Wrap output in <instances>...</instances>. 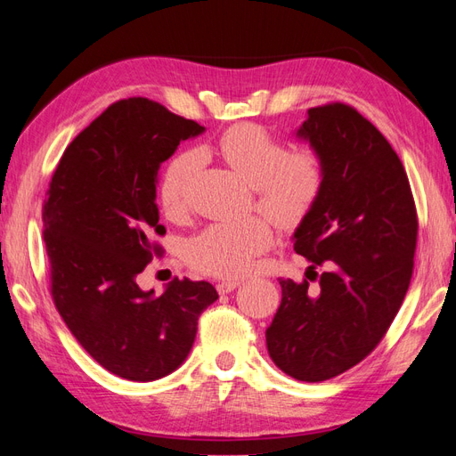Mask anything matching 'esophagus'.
Segmentation results:
<instances>
[{
	"instance_id": "34e87169",
	"label": "esophagus",
	"mask_w": 456,
	"mask_h": 456,
	"mask_svg": "<svg viewBox=\"0 0 456 456\" xmlns=\"http://www.w3.org/2000/svg\"><path fill=\"white\" fill-rule=\"evenodd\" d=\"M240 285H241L240 280H226V281H220V283L216 285V291H218L220 295H226V293H232L233 289L240 287Z\"/></svg>"
}]
</instances>
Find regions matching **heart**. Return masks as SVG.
I'll return each mask as SVG.
<instances>
[{
    "instance_id": "b5f03b06",
    "label": "heart",
    "mask_w": 456,
    "mask_h": 456,
    "mask_svg": "<svg viewBox=\"0 0 456 456\" xmlns=\"http://www.w3.org/2000/svg\"><path fill=\"white\" fill-rule=\"evenodd\" d=\"M218 154L228 167L255 188L256 207L281 228H295L322 198L325 163L312 148L289 151L255 123L230 127L218 141ZM201 167V154L186 150L176 154L163 169L158 194L163 211L181 213L190 186ZM272 228L265 218H247L205 228L186 245V258L205 273L238 278L249 272L255 258L272 245Z\"/></svg>"
}]
</instances>
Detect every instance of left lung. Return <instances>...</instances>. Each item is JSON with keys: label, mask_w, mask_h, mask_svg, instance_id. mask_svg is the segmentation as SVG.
I'll list each match as a JSON object with an SVG mask.
<instances>
[{"label": "left lung", "mask_w": 456, "mask_h": 456, "mask_svg": "<svg viewBox=\"0 0 456 456\" xmlns=\"http://www.w3.org/2000/svg\"><path fill=\"white\" fill-rule=\"evenodd\" d=\"M295 134L325 163L322 198L295 230V251L312 262L308 272H327L317 291L280 280L266 346L289 377L322 382L375 350L402 308L419 220L402 159L357 110L310 108Z\"/></svg>", "instance_id": "left-lung-1"}]
</instances>
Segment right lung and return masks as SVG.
I'll return each mask as SVG.
<instances>
[{
	"label": "right lung",
	"instance_id": "add662e5",
	"mask_svg": "<svg viewBox=\"0 0 456 456\" xmlns=\"http://www.w3.org/2000/svg\"><path fill=\"white\" fill-rule=\"evenodd\" d=\"M205 127L159 102L106 108L66 148L44 203L54 306L81 346L114 375L150 382L181 367L201 312L218 298L207 281L173 280L161 295L139 275L163 236L158 173Z\"/></svg>",
	"mask_w": 456,
	"mask_h": 456
}]
</instances>
